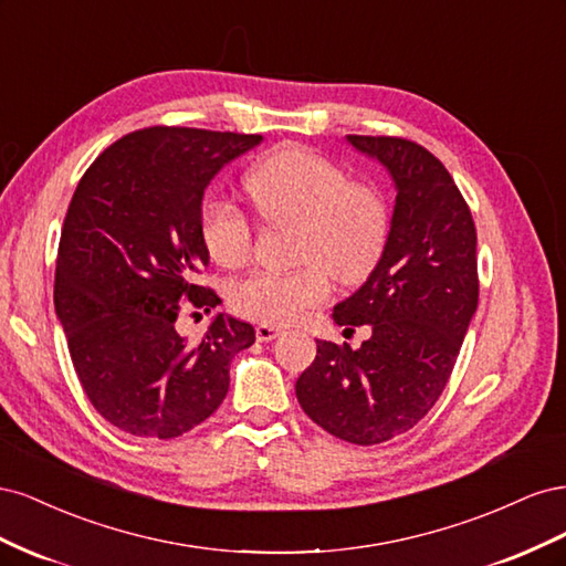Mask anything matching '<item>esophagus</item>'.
<instances>
[{
    "mask_svg": "<svg viewBox=\"0 0 566 566\" xmlns=\"http://www.w3.org/2000/svg\"><path fill=\"white\" fill-rule=\"evenodd\" d=\"M254 335L260 342H271V339H276L281 335V328H276V325L262 323V325H256V328H254Z\"/></svg>",
    "mask_w": 566,
    "mask_h": 566,
    "instance_id": "esophagus-1",
    "label": "esophagus"
}]
</instances>
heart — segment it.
I'll return each mask as SVG.
<instances>
[{
	"label": "heart",
	"mask_w": 566,
	"mask_h": 566,
	"mask_svg": "<svg viewBox=\"0 0 566 566\" xmlns=\"http://www.w3.org/2000/svg\"><path fill=\"white\" fill-rule=\"evenodd\" d=\"M254 212L271 229H295V271H256L231 287L235 314L266 325L297 321L331 297V276L364 283L389 241V208L378 188L318 153L287 146L256 163L245 177ZM202 243L224 269H241L254 250L250 219L224 200H210L200 219Z\"/></svg>",
	"instance_id": "heart-1"
}]
</instances>
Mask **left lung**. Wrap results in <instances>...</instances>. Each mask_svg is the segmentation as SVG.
Segmentation results:
<instances>
[{
  "label": "left lung",
  "mask_w": 566,
  "mask_h": 566,
  "mask_svg": "<svg viewBox=\"0 0 566 566\" xmlns=\"http://www.w3.org/2000/svg\"><path fill=\"white\" fill-rule=\"evenodd\" d=\"M397 184L380 264L335 306L337 325H370L361 347L316 339L297 401L333 437L373 447L416 427L447 387L479 302L476 229L449 169L401 136L349 134Z\"/></svg>",
  "instance_id": "left-lung-1"
}]
</instances>
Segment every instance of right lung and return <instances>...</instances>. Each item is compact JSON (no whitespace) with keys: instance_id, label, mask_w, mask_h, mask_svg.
Returning a JSON list of instances; mask_svg holds the SVG:
<instances>
[{"instance_id":"add662e5","label":"right lung","mask_w":566,"mask_h":566,"mask_svg":"<svg viewBox=\"0 0 566 566\" xmlns=\"http://www.w3.org/2000/svg\"><path fill=\"white\" fill-rule=\"evenodd\" d=\"M260 134L146 127L108 146L80 179L63 221L54 304L84 394L117 430L175 439L229 391L250 323L219 314L200 342L177 331L186 310L219 297L198 276L210 254L200 205L210 179Z\"/></svg>"}]
</instances>
